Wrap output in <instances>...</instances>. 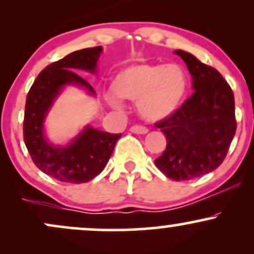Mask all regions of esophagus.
<instances>
[{"mask_svg":"<svg viewBox=\"0 0 254 254\" xmlns=\"http://www.w3.org/2000/svg\"><path fill=\"white\" fill-rule=\"evenodd\" d=\"M130 131L133 133H147L148 129L143 127V125H132V127H130Z\"/></svg>","mask_w":254,"mask_h":254,"instance_id":"34e87169","label":"esophagus"}]
</instances>
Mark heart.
<instances>
[{
    "label": "heart",
    "mask_w": 254,
    "mask_h": 254,
    "mask_svg": "<svg viewBox=\"0 0 254 254\" xmlns=\"http://www.w3.org/2000/svg\"><path fill=\"white\" fill-rule=\"evenodd\" d=\"M113 86L121 97L137 101V109L144 119L159 122L179 109L188 92L189 80L178 64L141 63L119 72ZM111 103L118 106L116 98H111Z\"/></svg>",
    "instance_id": "obj_1"
}]
</instances>
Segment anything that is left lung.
I'll return each mask as SVG.
<instances>
[{
	"label": "left lung",
	"instance_id": "obj_1",
	"mask_svg": "<svg viewBox=\"0 0 254 254\" xmlns=\"http://www.w3.org/2000/svg\"><path fill=\"white\" fill-rule=\"evenodd\" d=\"M192 75L194 92L173 115L155 123L167 139L156 167L182 182L215 171L226 159L237 131L234 94L216 69L177 50Z\"/></svg>",
	"mask_w": 254,
	"mask_h": 254
}]
</instances>
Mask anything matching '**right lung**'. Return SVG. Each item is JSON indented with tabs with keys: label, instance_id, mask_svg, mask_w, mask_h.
Here are the masks:
<instances>
[{
	"label": "right lung",
	"instance_id": "1",
	"mask_svg": "<svg viewBox=\"0 0 254 254\" xmlns=\"http://www.w3.org/2000/svg\"><path fill=\"white\" fill-rule=\"evenodd\" d=\"M101 46L83 49L49 64L30 88L25 105L24 141L32 161L45 174L63 183H87L101 173L122 133L86 127L68 147H52L43 135V122L64 84L78 83L94 89L74 70L94 71Z\"/></svg>",
	"mask_w": 254,
	"mask_h": 254
}]
</instances>
